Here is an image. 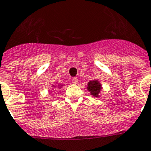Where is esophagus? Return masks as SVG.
<instances>
[{
    "label": "esophagus",
    "mask_w": 151,
    "mask_h": 151,
    "mask_svg": "<svg viewBox=\"0 0 151 151\" xmlns=\"http://www.w3.org/2000/svg\"><path fill=\"white\" fill-rule=\"evenodd\" d=\"M72 82H73V84H77L78 83V79L77 78H73V79H72Z\"/></svg>",
    "instance_id": "1"
}]
</instances>
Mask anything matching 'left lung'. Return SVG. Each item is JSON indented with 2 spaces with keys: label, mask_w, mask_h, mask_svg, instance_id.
Here are the masks:
<instances>
[{
  "label": "left lung",
  "mask_w": 151,
  "mask_h": 151,
  "mask_svg": "<svg viewBox=\"0 0 151 151\" xmlns=\"http://www.w3.org/2000/svg\"><path fill=\"white\" fill-rule=\"evenodd\" d=\"M101 89V84L97 80L91 81L88 84V90L91 92V94L95 97H99L100 91Z\"/></svg>",
  "instance_id": "left-lung-1"
}]
</instances>
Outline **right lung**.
<instances>
[{"mask_svg": "<svg viewBox=\"0 0 151 151\" xmlns=\"http://www.w3.org/2000/svg\"><path fill=\"white\" fill-rule=\"evenodd\" d=\"M61 86H62V85H61ZM60 88H61V87H60Z\"/></svg>", "mask_w": 151, "mask_h": 151, "instance_id": "add662e5", "label": "right lung"}]
</instances>
